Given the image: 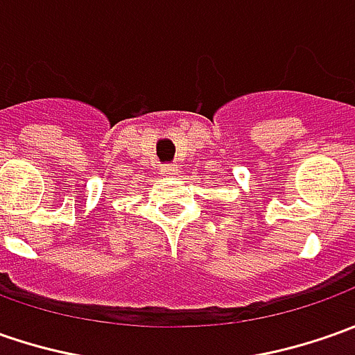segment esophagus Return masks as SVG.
I'll return each instance as SVG.
<instances>
[{
  "instance_id": "esophagus-1",
  "label": "esophagus",
  "mask_w": 355,
  "mask_h": 355,
  "mask_svg": "<svg viewBox=\"0 0 355 355\" xmlns=\"http://www.w3.org/2000/svg\"><path fill=\"white\" fill-rule=\"evenodd\" d=\"M178 166L177 165H163L161 166V173L163 175H177Z\"/></svg>"
}]
</instances>
